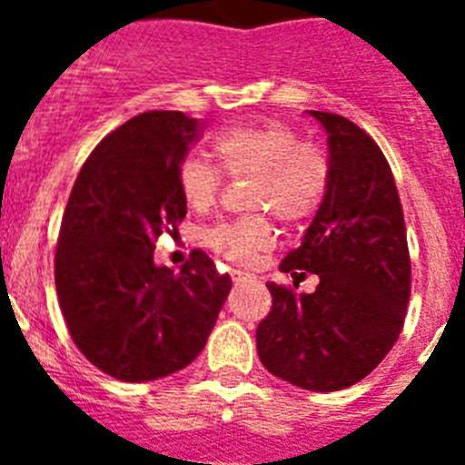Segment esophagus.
Wrapping results in <instances>:
<instances>
[{"label": "esophagus", "instance_id": "esophagus-1", "mask_svg": "<svg viewBox=\"0 0 465 465\" xmlns=\"http://www.w3.org/2000/svg\"><path fill=\"white\" fill-rule=\"evenodd\" d=\"M232 282L235 283H242V282H249V279H253V274H249V272H242V270H232Z\"/></svg>", "mask_w": 465, "mask_h": 465}]
</instances>
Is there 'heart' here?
Returning a JSON list of instances; mask_svg holds the SVG:
<instances>
[{"mask_svg": "<svg viewBox=\"0 0 465 465\" xmlns=\"http://www.w3.org/2000/svg\"><path fill=\"white\" fill-rule=\"evenodd\" d=\"M213 151L228 174L256 176L253 209H270L282 223H300L316 212L326 195L328 160L312 143H300L298 134L282 123L237 125L213 139ZM179 191L188 207L204 212L216 203L223 174L203 155L182 160ZM209 244L235 262H252L268 252L274 235L262 216L221 223L207 235Z\"/></svg>", "mask_w": 465, "mask_h": 465, "instance_id": "heart-1", "label": "heart"}]
</instances>
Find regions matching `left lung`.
Listing matches in <instances>:
<instances>
[{
    "mask_svg": "<svg viewBox=\"0 0 465 465\" xmlns=\"http://www.w3.org/2000/svg\"><path fill=\"white\" fill-rule=\"evenodd\" d=\"M328 134L326 195L282 272L314 293L268 283L272 310L258 323L261 363L307 391H340L371 375L401 335L410 300L405 219L381 149L347 118L310 111Z\"/></svg>",
    "mask_w": 465,
    "mask_h": 465,
    "instance_id": "8db88e82",
    "label": "left lung"
}]
</instances>
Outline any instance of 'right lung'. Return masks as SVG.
<instances>
[{
    "mask_svg": "<svg viewBox=\"0 0 465 465\" xmlns=\"http://www.w3.org/2000/svg\"><path fill=\"white\" fill-rule=\"evenodd\" d=\"M200 121L146 111L102 139L81 167L55 252L60 310L81 354L121 381H151L200 356L230 293L204 252L179 272L155 265L153 240L186 200L176 172Z\"/></svg>",
    "mask_w": 465,
    "mask_h": 465,
    "instance_id": "add662e5",
    "label": "right lung"
}]
</instances>
